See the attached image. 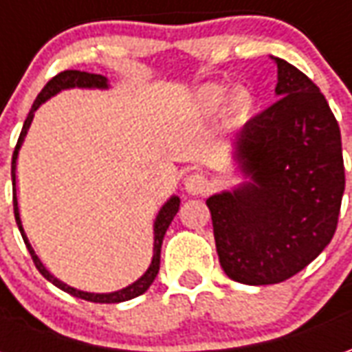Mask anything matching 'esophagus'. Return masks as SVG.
<instances>
[{"instance_id": "esophagus-1", "label": "esophagus", "mask_w": 352, "mask_h": 352, "mask_svg": "<svg viewBox=\"0 0 352 352\" xmlns=\"http://www.w3.org/2000/svg\"><path fill=\"white\" fill-rule=\"evenodd\" d=\"M211 181L207 179L204 173H192L184 179V190L192 194V196H204L211 190Z\"/></svg>"}]
</instances>
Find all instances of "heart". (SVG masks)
I'll return each mask as SVG.
<instances>
[{"label": "heart", "mask_w": 352, "mask_h": 352, "mask_svg": "<svg viewBox=\"0 0 352 352\" xmlns=\"http://www.w3.org/2000/svg\"><path fill=\"white\" fill-rule=\"evenodd\" d=\"M228 98V88L224 85H209L198 96V105L206 113H214Z\"/></svg>", "instance_id": "b5f03b06"}]
</instances>
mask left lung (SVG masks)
Instances as JSON below:
<instances>
[{"instance_id":"obj_1","label":"left lung","mask_w":352,"mask_h":352,"mask_svg":"<svg viewBox=\"0 0 352 352\" xmlns=\"http://www.w3.org/2000/svg\"><path fill=\"white\" fill-rule=\"evenodd\" d=\"M273 62L279 100L236 139L249 183L207 199L222 270L252 287L290 279L324 251L345 190L340 126L328 101L294 65Z\"/></svg>"}]
</instances>
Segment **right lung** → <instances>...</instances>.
Segmentation results:
<instances>
[{
    "label": "right lung",
    "mask_w": 352,
    "mask_h": 352,
    "mask_svg": "<svg viewBox=\"0 0 352 352\" xmlns=\"http://www.w3.org/2000/svg\"><path fill=\"white\" fill-rule=\"evenodd\" d=\"M107 88V79L103 77V75H96V73H87V72H77V69H67V72L58 73L56 77H52V79L45 85V88L41 90V94L37 96V100L34 101V105H32V111H30V115H28L26 122L22 126V131H20V138L19 143L14 146V153H12V164H11V177H12V206H14V219H16V224H19L20 234H22V239H24V243H26L28 251L32 254V260H34L35 267L39 270L43 277L47 280H50L54 287L62 288L64 292L67 294L75 296V298H80V300H87V302H96V303H118V302H126V300H131V298H138L145 292L146 288L153 285V280L156 279V275H158V270H160V249H162V241H164V236H166V230L169 228V224L173 221V217L179 211V204H181V199L179 196H171V198L164 204V207L160 209V213L156 217V221H154V254H153V262L148 265V270H146L141 277H139L135 283H131L130 287L122 288V290H116V292H109V294H94V292H82V290H77V288L69 287V285H65L62 280H58L54 275H50L49 270L41 264V260L37 258V254L32 249V245L28 241L26 234H24V228H22V222H20V213H19V201H16V173H14V169H16V158H19V151L22 143H24V138H26L28 130H30V124L34 120V113L37 111V107L45 103V101L52 98L54 94H58L60 90H65V88Z\"/></svg>",
    "instance_id": "add662e5"
}]
</instances>
